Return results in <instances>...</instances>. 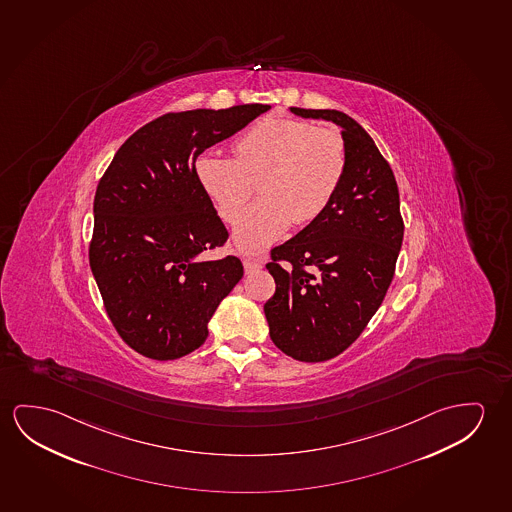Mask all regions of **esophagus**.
<instances>
[{
    "label": "esophagus",
    "mask_w": 512,
    "mask_h": 512,
    "mask_svg": "<svg viewBox=\"0 0 512 512\" xmlns=\"http://www.w3.org/2000/svg\"><path fill=\"white\" fill-rule=\"evenodd\" d=\"M243 264L246 275H252V273H255V271L262 269V262H259V260L250 259V257H246V259L243 260Z\"/></svg>",
    "instance_id": "esophagus-1"
}]
</instances>
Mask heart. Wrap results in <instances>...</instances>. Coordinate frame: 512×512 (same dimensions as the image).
Returning a JSON list of instances; mask_svg holds the SVG:
<instances>
[{"instance_id":"obj_1","label":"heart","mask_w":512,"mask_h":512,"mask_svg":"<svg viewBox=\"0 0 512 512\" xmlns=\"http://www.w3.org/2000/svg\"><path fill=\"white\" fill-rule=\"evenodd\" d=\"M346 145L335 129L299 118H260L236 142V158L207 150L195 173L225 221H234L255 191L262 197L236 221L243 252H260L285 236L292 221L307 225L330 205L346 172Z\"/></svg>"}]
</instances>
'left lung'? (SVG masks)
<instances>
[{
    "mask_svg": "<svg viewBox=\"0 0 512 512\" xmlns=\"http://www.w3.org/2000/svg\"><path fill=\"white\" fill-rule=\"evenodd\" d=\"M289 110L342 129L346 172L326 211L271 250L266 268L276 291L264 314L280 351L299 362H326L360 337L392 284L404 236L399 189L354 118L337 110Z\"/></svg>",
    "mask_w": 512,
    "mask_h": 512,
    "instance_id": "left-lung-1",
    "label": "left lung"
}]
</instances>
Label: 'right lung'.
<instances>
[{
    "mask_svg": "<svg viewBox=\"0 0 512 512\" xmlns=\"http://www.w3.org/2000/svg\"><path fill=\"white\" fill-rule=\"evenodd\" d=\"M269 108L166 113L127 138L99 182L90 268L111 323L136 353L177 360L198 349L243 278L237 257H202L228 232L195 161Z\"/></svg>",
    "mask_w": 512,
    "mask_h": 512,
    "instance_id": "right-lung-1",
    "label": "right lung"
}]
</instances>
